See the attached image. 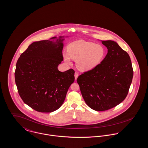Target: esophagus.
<instances>
[{
	"label": "esophagus",
	"instance_id": "34e87169",
	"mask_svg": "<svg viewBox=\"0 0 148 148\" xmlns=\"http://www.w3.org/2000/svg\"><path fill=\"white\" fill-rule=\"evenodd\" d=\"M74 76H75V79L76 80L77 79V78L78 77V76H79V74L78 73H75Z\"/></svg>",
	"mask_w": 148,
	"mask_h": 148
}]
</instances>
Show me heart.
I'll return each instance as SVG.
<instances>
[{"label": "heart", "instance_id": "heart-1", "mask_svg": "<svg viewBox=\"0 0 148 148\" xmlns=\"http://www.w3.org/2000/svg\"><path fill=\"white\" fill-rule=\"evenodd\" d=\"M106 55L105 48L100 45L84 40H78L68 47V52L63 56L65 61L71 64L73 59H76V65L82 71H88L99 66Z\"/></svg>", "mask_w": 148, "mask_h": 148}]
</instances>
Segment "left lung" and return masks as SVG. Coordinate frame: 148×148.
<instances>
[{"label": "left lung", "mask_w": 148, "mask_h": 148, "mask_svg": "<svg viewBox=\"0 0 148 148\" xmlns=\"http://www.w3.org/2000/svg\"><path fill=\"white\" fill-rule=\"evenodd\" d=\"M108 53L96 68L84 72L77 78L87 105L96 111L112 109L126 97L134 71L129 55L113 40H104Z\"/></svg>", "instance_id": "left-lung-1"}]
</instances>
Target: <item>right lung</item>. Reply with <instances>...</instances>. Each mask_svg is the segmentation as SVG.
<instances>
[{
	"mask_svg": "<svg viewBox=\"0 0 148 148\" xmlns=\"http://www.w3.org/2000/svg\"><path fill=\"white\" fill-rule=\"evenodd\" d=\"M61 38L33 42L16 64L14 77L18 93L23 102L39 112L60 108L74 82L73 69L61 72L57 69L64 59Z\"/></svg>",
	"mask_w": 148,
	"mask_h": 148,
	"instance_id": "1",
	"label": "right lung"
}]
</instances>
